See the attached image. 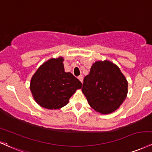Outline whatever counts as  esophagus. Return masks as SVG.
Returning <instances> with one entry per match:
<instances>
[{
  "label": "esophagus",
  "instance_id": "esophagus-1",
  "mask_svg": "<svg viewBox=\"0 0 152 152\" xmlns=\"http://www.w3.org/2000/svg\"><path fill=\"white\" fill-rule=\"evenodd\" d=\"M78 79H79V81H81V83H82V82H83V76H82V75H81V76H78Z\"/></svg>",
  "mask_w": 152,
  "mask_h": 152
}]
</instances>
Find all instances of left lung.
Wrapping results in <instances>:
<instances>
[{"label":"left lung","mask_w":152,"mask_h":152,"mask_svg":"<svg viewBox=\"0 0 152 152\" xmlns=\"http://www.w3.org/2000/svg\"><path fill=\"white\" fill-rule=\"evenodd\" d=\"M127 79L111 61H98L83 79L82 92L92 108L109 114L119 108L127 94Z\"/></svg>","instance_id":"obj_1"}]
</instances>
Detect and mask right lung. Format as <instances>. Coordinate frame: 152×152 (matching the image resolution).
<instances>
[{
    "label": "right lung",
    "instance_id": "obj_1",
    "mask_svg": "<svg viewBox=\"0 0 152 152\" xmlns=\"http://www.w3.org/2000/svg\"><path fill=\"white\" fill-rule=\"evenodd\" d=\"M63 57L50 58L42 64L32 76L30 91L35 101L47 109H59L82 83L70 72H65Z\"/></svg>",
    "mask_w": 152,
    "mask_h": 152
}]
</instances>
